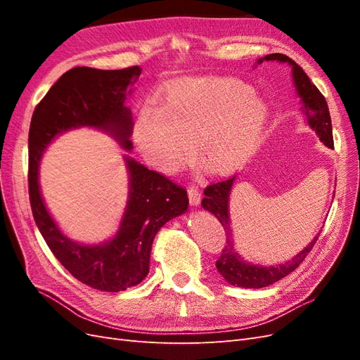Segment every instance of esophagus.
<instances>
[{
    "label": "esophagus",
    "mask_w": 360,
    "mask_h": 360,
    "mask_svg": "<svg viewBox=\"0 0 360 360\" xmlns=\"http://www.w3.org/2000/svg\"><path fill=\"white\" fill-rule=\"evenodd\" d=\"M188 195H189V202H191V205H200V202H201V192L198 191V188H195V186H191L189 189H188Z\"/></svg>",
    "instance_id": "34e87169"
}]
</instances>
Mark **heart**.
Listing matches in <instances>:
<instances>
[{"instance_id":"heart-1","label":"heart","mask_w":360,"mask_h":360,"mask_svg":"<svg viewBox=\"0 0 360 360\" xmlns=\"http://www.w3.org/2000/svg\"><path fill=\"white\" fill-rule=\"evenodd\" d=\"M269 103L238 79L198 76L172 85L165 105L146 103L138 111L134 141L144 160L163 174H176L195 159L230 174L252 155L269 123Z\"/></svg>"}]
</instances>
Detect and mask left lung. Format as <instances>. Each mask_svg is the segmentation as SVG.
<instances>
[{"label":"left lung","mask_w":360,"mask_h":360,"mask_svg":"<svg viewBox=\"0 0 360 360\" xmlns=\"http://www.w3.org/2000/svg\"><path fill=\"white\" fill-rule=\"evenodd\" d=\"M263 61H279L290 64L292 82L294 86H296L297 96L302 101V111L304 114V118H307L308 126L320 136V141L326 147L333 148L332 120L329 114L328 102H326L324 96L319 91L317 86L311 82L308 75L303 72L299 64L294 63L290 57L284 56V53H269V56L259 58L257 63L261 64ZM234 181L236 176L219 183L210 184V186H207L204 189L205 198L202 200L201 205L204 207V210L210 212L219 219L226 233V245L222 249L219 259L216 261V267L228 284L242 288H263L271 285L274 282H278L282 278H285L291 271L296 270L302 261L311 252L315 242L319 240L320 233L312 238L307 248L302 249L297 255H294L284 264L257 266L249 263V261L243 259L242 255L237 252L233 238L230 219V195L233 191Z\"/></svg>","instance_id":"left-lung-1"}]
</instances>
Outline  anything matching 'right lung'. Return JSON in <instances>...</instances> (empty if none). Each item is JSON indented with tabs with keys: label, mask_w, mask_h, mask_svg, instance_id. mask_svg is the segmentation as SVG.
<instances>
[{
	"label": "right lung",
	"mask_w": 360,
	"mask_h": 360,
	"mask_svg": "<svg viewBox=\"0 0 360 360\" xmlns=\"http://www.w3.org/2000/svg\"><path fill=\"white\" fill-rule=\"evenodd\" d=\"M139 66L122 70L73 68L61 75L32 112L28 134V191L32 216L52 254L82 284L101 291H124L148 274L151 245L160 228L188 210V192L162 174L124 156L127 204L112 238L78 243L64 234L41 198L39 165L48 146L72 129L91 127L111 135L130 151L132 112L124 105L141 75Z\"/></svg>",
	"instance_id": "obj_1"
}]
</instances>
